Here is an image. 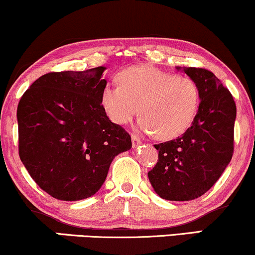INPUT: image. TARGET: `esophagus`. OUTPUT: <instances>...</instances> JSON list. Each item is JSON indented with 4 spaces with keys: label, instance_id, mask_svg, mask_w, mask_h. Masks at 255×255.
<instances>
[{
    "label": "esophagus",
    "instance_id": "obj_1",
    "mask_svg": "<svg viewBox=\"0 0 255 255\" xmlns=\"http://www.w3.org/2000/svg\"><path fill=\"white\" fill-rule=\"evenodd\" d=\"M140 145H141V140L139 137L135 135H131V146H133V148H136V147Z\"/></svg>",
    "mask_w": 255,
    "mask_h": 255
}]
</instances>
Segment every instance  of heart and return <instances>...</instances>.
Instances as JSON below:
<instances>
[{
  "instance_id": "heart-1",
  "label": "heart",
  "mask_w": 255,
  "mask_h": 255,
  "mask_svg": "<svg viewBox=\"0 0 255 255\" xmlns=\"http://www.w3.org/2000/svg\"><path fill=\"white\" fill-rule=\"evenodd\" d=\"M119 87L107 84L101 106L115 125L124 126L137 114V128L158 140L180 136L191 127L198 113L201 93L194 79L177 77L151 66H131L116 77Z\"/></svg>"
}]
</instances>
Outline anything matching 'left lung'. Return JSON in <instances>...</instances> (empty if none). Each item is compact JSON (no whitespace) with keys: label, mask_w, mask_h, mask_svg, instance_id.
I'll return each instance as SVG.
<instances>
[{"label":"left lung","mask_w":255,"mask_h":255,"mask_svg":"<svg viewBox=\"0 0 255 255\" xmlns=\"http://www.w3.org/2000/svg\"><path fill=\"white\" fill-rule=\"evenodd\" d=\"M197 83L198 113L176 140L154 145L159 160L148 172L157 195L167 201H191L215 184L232 160L236 106L232 94L213 72L176 67Z\"/></svg>","instance_id":"obj_1"}]
</instances>
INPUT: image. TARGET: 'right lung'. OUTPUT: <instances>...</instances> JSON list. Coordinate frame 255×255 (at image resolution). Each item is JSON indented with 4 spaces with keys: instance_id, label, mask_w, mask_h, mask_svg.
<instances>
[{
    "instance_id": "1",
    "label": "right lung",
    "mask_w": 255,
    "mask_h": 255,
    "mask_svg": "<svg viewBox=\"0 0 255 255\" xmlns=\"http://www.w3.org/2000/svg\"><path fill=\"white\" fill-rule=\"evenodd\" d=\"M104 70L46 73L17 106L21 161L40 188L60 201L94 196L114 158L131 148L129 134L101 106Z\"/></svg>"
}]
</instances>
